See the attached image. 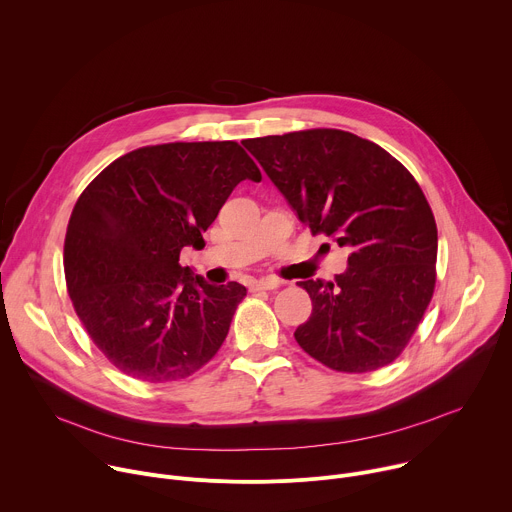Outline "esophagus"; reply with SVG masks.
I'll use <instances>...</instances> for the list:
<instances>
[{
	"label": "esophagus",
	"mask_w": 512,
	"mask_h": 512,
	"mask_svg": "<svg viewBox=\"0 0 512 512\" xmlns=\"http://www.w3.org/2000/svg\"><path fill=\"white\" fill-rule=\"evenodd\" d=\"M279 285H281L279 279H275V277H263V279H259V281H253V283H251V289H253V291H265V289H277Z\"/></svg>",
	"instance_id": "esophagus-1"
}]
</instances>
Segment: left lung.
Returning a JSON list of instances; mask_svg holds the SVG:
<instances>
[{
  "instance_id": "obj_1",
  "label": "left lung",
  "mask_w": 512,
  "mask_h": 512,
  "mask_svg": "<svg viewBox=\"0 0 512 512\" xmlns=\"http://www.w3.org/2000/svg\"><path fill=\"white\" fill-rule=\"evenodd\" d=\"M241 143L312 235L350 251L334 281H300L312 316L298 326V344L340 373L393 362L435 285L437 227L415 178L381 145L340 129Z\"/></svg>"
}]
</instances>
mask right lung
I'll return each mask as SVG.
<instances>
[{
  "instance_id": "add662e5",
  "label": "right lung",
  "mask_w": 512,
  "mask_h": 512,
  "mask_svg": "<svg viewBox=\"0 0 512 512\" xmlns=\"http://www.w3.org/2000/svg\"><path fill=\"white\" fill-rule=\"evenodd\" d=\"M261 182L235 141L164 143L109 164L72 208L64 275L97 348L139 381L192 375L225 342L247 287L180 265L235 186Z\"/></svg>"
}]
</instances>
